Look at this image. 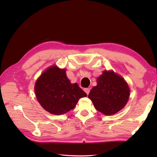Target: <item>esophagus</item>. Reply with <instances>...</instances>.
<instances>
[{"label": "esophagus", "instance_id": "obj_1", "mask_svg": "<svg viewBox=\"0 0 157 157\" xmlns=\"http://www.w3.org/2000/svg\"><path fill=\"white\" fill-rule=\"evenodd\" d=\"M84 92L86 93V94H88L89 92H90V88H84Z\"/></svg>", "mask_w": 157, "mask_h": 157}]
</instances>
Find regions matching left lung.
Wrapping results in <instances>:
<instances>
[{
  "label": "left lung",
  "instance_id": "8db88e82",
  "mask_svg": "<svg viewBox=\"0 0 157 157\" xmlns=\"http://www.w3.org/2000/svg\"><path fill=\"white\" fill-rule=\"evenodd\" d=\"M97 85L90 92L88 98L99 112L112 115L124 107L129 97L128 84L113 71H105L97 78Z\"/></svg>",
  "mask_w": 157,
  "mask_h": 157
}]
</instances>
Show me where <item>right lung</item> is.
I'll return each instance as SVG.
<instances>
[{
	"instance_id": "1",
	"label": "right lung",
	"mask_w": 157,
	"mask_h": 157,
	"mask_svg": "<svg viewBox=\"0 0 157 157\" xmlns=\"http://www.w3.org/2000/svg\"><path fill=\"white\" fill-rule=\"evenodd\" d=\"M65 69L52 66L36 81L34 90L38 101L46 111L63 115L75 108L79 98L87 94L77 83L71 84Z\"/></svg>"
}]
</instances>
